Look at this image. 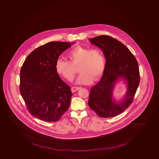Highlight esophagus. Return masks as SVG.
I'll use <instances>...</instances> for the list:
<instances>
[{"mask_svg": "<svg viewBox=\"0 0 159 159\" xmlns=\"http://www.w3.org/2000/svg\"><path fill=\"white\" fill-rule=\"evenodd\" d=\"M80 89V87H73L71 89V90L72 92H75L79 90Z\"/></svg>", "mask_w": 159, "mask_h": 159, "instance_id": "1", "label": "esophagus"}]
</instances>
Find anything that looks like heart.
Here are the masks:
<instances>
[{"mask_svg": "<svg viewBox=\"0 0 159 159\" xmlns=\"http://www.w3.org/2000/svg\"><path fill=\"white\" fill-rule=\"evenodd\" d=\"M67 56L69 61L63 59L57 61L56 70L68 81L73 80L75 67L78 66L80 74L76 80L77 84H89L93 80L101 77L105 66V58L100 49L77 46L70 50Z\"/></svg>", "mask_w": 159, "mask_h": 159, "instance_id": "1", "label": "heart"}]
</instances>
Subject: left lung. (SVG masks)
<instances>
[{"mask_svg": "<svg viewBox=\"0 0 159 159\" xmlns=\"http://www.w3.org/2000/svg\"><path fill=\"white\" fill-rule=\"evenodd\" d=\"M89 41L101 49L106 62L100 80L91 89L88 104L100 117H114L125 111L133 101L139 84L138 63L125 45L110 36H97ZM120 80L126 83L127 92L124 98L118 102L113 94L116 84Z\"/></svg>", "mask_w": 159, "mask_h": 159, "instance_id": "left-lung-1", "label": "left lung"}]
</instances>
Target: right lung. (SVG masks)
Segmentation results:
<instances>
[{"instance_id":"1","label":"right lung","mask_w":159,"mask_h":159,"mask_svg":"<svg viewBox=\"0 0 159 159\" xmlns=\"http://www.w3.org/2000/svg\"><path fill=\"white\" fill-rule=\"evenodd\" d=\"M74 43L52 41L36 48L25 60L20 70V92L29 112L39 120H60L70 106V87L56 70L59 55Z\"/></svg>"}]
</instances>
